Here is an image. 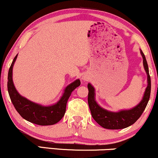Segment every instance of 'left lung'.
<instances>
[{
    "instance_id": "1",
    "label": "left lung",
    "mask_w": 158,
    "mask_h": 158,
    "mask_svg": "<svg viewBox=\"0 0 158 158\" xmlns=\"http://www.w3.org/2000/svg\"><path fill=\"white\" fill-rule=\"evenodd\" d=\"M140 53L143 56V66L147 73L148 86L145 90L144 95L141 102L130 110H123L119 112L108 111L104 108H101L95 100V90L90 83H88V102L89 106L91 115L94 120L99 126L107 129H122L131 126L139 118L144 111L149 100L150 94H151V78L148 73V67L146 57L142 50Z\"/></svg>"
}]
</instances>
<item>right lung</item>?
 <instances>
[{
	"instance_id": "right-lung-1",
	"label": "right lung",
	"mask_w": 158,
	"mask_h": 158,
	"mask_svg": "<svg viewBox=\"0 0 158 158\" xmlns=\"http://www.w3.org/2000/svg\"><path fill=\"white\" fill-rule=\"evenodd\" d=\"M17 56L18 55H16L14 58L9 70L7 81L9 95L14 107L20 115L29 122L39 126H50L56 124L64 117L69 97L71 95L72 92L80 85V80L77 79L71 84L68 85L62 97L57 103L49 106H41L37 103L31 102L20 95L15 89L12 81V68Z\"/></svg>"
}]
</instances>
